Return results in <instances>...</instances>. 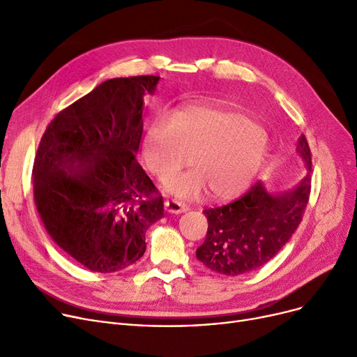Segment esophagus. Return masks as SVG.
<instances>
[{
    "label": "esophagus",
    "mask_w": 357,
    "mask_h": 357,
    "mask_svg": "<svg viewBox=\"0 0 357 357\" xmlns=\"http://www.w3.org/2000/svg\"><path fill=\"white\" fill-rule=\"evenodd\" d=\"M165 210L171 214H182L185 211H188V207L179 201L167 199V201H165Z\"/></svg>",
    "instance_id": "1"
}]
</instances>
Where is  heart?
Here are the masks:
<instances>
[{
	"mask_svg": "<svg viewBox=\"0 0 357 357\" xmlns=\"http://www.w3.org/2000/svg\"><path fill=\"white\" fill-rule=\"evenodd\" d=\"M198 166L172 176L165 190L178 198L195 199L213 191L218 201L245 195L271 156L268 131L241 111L205 105L186 107L179 114L166 112L150 126L144 139V160L165 179L191 160Z\"/></svg>",
	"mask_w": 357,
	"mask_h": 357,
	"instance_id": "obj_1",
	"label": "heart"
}]
</instances>
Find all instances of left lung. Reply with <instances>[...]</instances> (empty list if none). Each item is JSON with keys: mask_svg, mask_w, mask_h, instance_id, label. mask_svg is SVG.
<instances>
[{"mask_svg": "<svg viewBox=\"0 0 357 357\" xmlns=\"http://www.w3.org/2000/svg\"><path fill=\"white\" fill-rule=\"evenodd\" d=\"M296 155L307 174L294 186L272 188L259 181L234 202L204 211L208 230L197 259L205 266L237 276L264 266L287 245L303 220L311 190V150L304 135Z\"/></svg>", "mask_w": 357, "mask_h": 357, "instance_id": "obj_1", "label": "left lung"}]
</instances>
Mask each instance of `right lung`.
I'll list each match as a JSON object with an SVG mask.
<instances>
[{"instance_id":"obj_1","label":"right lung","mask_w":357,"mask_h":357,"mask_svg":"<svg viewBox=\"0 0 357 357\" xmlns=\"http://www.w3.org/2000/svg\"><path fill=\"white\" fill-rule=\"evenodd\" d=\"M159 77L114 78L47 126L33 166L37 211L53 241L92 272L133 265L163 198L137 163L144 98Z\"/></svg>"}]
</instances>
